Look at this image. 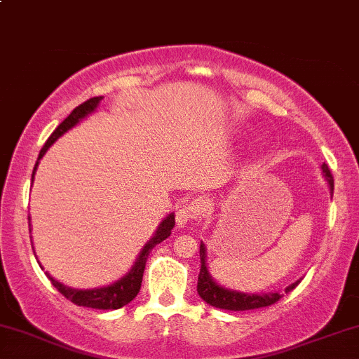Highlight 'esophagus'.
Returning a JSON list of instances; mask_svg holds the SVG:
<instances>
[{
	"label": "esophagus",
	"mask_w": 359,
	"mask_h": 359,
	"mask_svg": "<svg viewBox=\"0 0 359 359\" xmlns=\"http://www.w3.org/2000/svg\"><path fill=\"white\" fill-rule=\"evenodd\" d=\"M210 200L205 196H198L194 198V200L188 201L187 205H183L180 208V211L176 213V223L180 224V226H184V224L191 223L193 219H198L201 218V216H205V213L208 210H210Z\"/></svg>",
	"instance_id": "34e87169"
}]
</instances>
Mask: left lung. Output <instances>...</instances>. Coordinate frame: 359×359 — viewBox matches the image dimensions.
Segmentation results:
<instances>
[{
    "mask_svg": "<svg viewBox=\"0 0 359 359\" xmlns=\"http://www.w3.org/2000/svg\"><path fill=\"white\" fill-rule=\"evenodd\" d=\"M323 176H325L326 183L330 187V193L333 194L334 181L331 176L330 168L323 163L321 166ZM200 258H201V269L198 274V294L201 296L203 302H206L211 306L219 308V309H228V311H248V309H258V308H266L269 304H274L280 302L283 293H290L291 290H294L298 286V281L291 283L285 291H274V293H243V291L229 290L218 285L215 281V278L211 276L210 269H208L206 263V246L201 241L200 245Z\"/></svg>",
    "mask_w": 359,
    "mask_h": 359,
    "instance_id": "8db88e82",
    "label": "left lung"
}]
</instances>
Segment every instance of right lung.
<instances>
[{
  "label": "right lung",
  "mask_w": 359,
  "mask_h": 359,
  "mask_svg": "<svg viewBox=\"0 0 359 359\" xmlns=\"http://www.w3.org/2000/svg\"><path fill=\"white\" fill-rule=\"evenodd\" d=\"M101 100H103V96H96V98H91V100L85 101L83 104L76 106V108L72 111V114H69V116L66 118L55 131H53V135L48 138V141L41 148V151H39L38 161H36V165H34L31 180H34V172H36L39 159L46 154L48 149H50V146L55 143L56 140H60L65 133H68L72 128L76 126L79 121H83L86 116H90L91 113H95L96 108H98L101 103ZM172 226H175V213H170L165 219L161 221V223L158 224L156 231H154L151 238H149V241L146 243L143 248H141L138 258H136L135 264H133L130 271H128L125 276L119 278L118 281H114L108 286L93 287V290H78V287L66 286V285H63V283L55 280V278H53L48 271H46V276L50 278L51 285L55 286L66 299H69L72 303L78 304V306L95 308V309L123 308L125 304L133 302V299L136 298V294L140 293L141 281H143V273H144V266H146V259H148L149 251H151L154 246L159 245L161 241H165L166 238L170 236ZM29 233H31V229H29ZM39 266H41V264H39Z\"/></svg>",
  "instance_id": "add662e5"
}]
</instances>
